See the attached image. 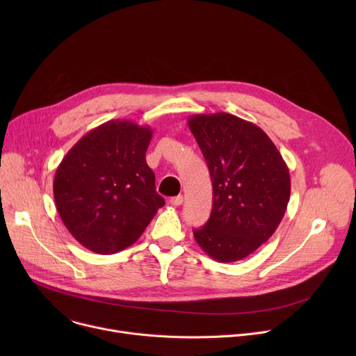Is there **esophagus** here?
I'll list each match as a JSON object with an SVG mask.
<instances>
[{"label":"esophagus","instance_id":"1","mask_svg":"<svg viewBox=\"0 0 356 356\" xmlns=\"http://www.w3.org/2000/svg\"><path fill=\"white\" fill-rule=\"evenodd\" d=\"M170 204L175 206V207L181 206V204H183V195L179 194V195H176V197H172V198H170Z\"/></svg>","mask_w":356,"mask_h":356}]
</instances>
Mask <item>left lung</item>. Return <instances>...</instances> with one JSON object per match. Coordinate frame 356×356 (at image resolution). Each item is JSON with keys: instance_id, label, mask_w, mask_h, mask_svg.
<instances>
[{"instance_id": "left-lung-1", "label": "left lung", "mask_w": 356, "mask_h": 356, "mask_svg": "<svg viewBox=\"0 0 356 356\" xmlns=\"http://www.w3.org/2000/svg\"><path fill=\"white\" fill-rule=\"evenodd\" d=\"M188 128L213 181L211 216L194 238L218 262L241 261L279 227L290 198L289 168L259 127L235 115H193Z\"/></svg>"}]
</instances>
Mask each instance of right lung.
I'll list each match as a JSON object with an SVG mask.
<instances>
[{"label": "right lung", "mask_w": 356, "mask_h": 356, "mask_svg": "<svg viewBox=\"0 0 356 356\" xmlns=\"http://www.w3.org/2000/svg\"><path fill=\"white\" fill-rule=\"evenodd\" d=\"M150 139L149 127L113 120L86 134L56 169L58 213L91 252L110 255L131 246L165 206L145 159Z\"/></svg>", "instance_id": "obj_1"}]
</instances>
